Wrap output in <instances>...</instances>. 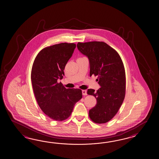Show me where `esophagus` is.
<instances>
[{"label": "esophagus", "mask_w": 159, "mask_h": 159, "mask_svg": "<svg viewBox=\"0 0 159 159\" xmlns=\"http://www.w3.org/2000/svg\"><path fill=\"white\" fill-rule=\"evenodd\" d=\"M82 94L83 95H86L87 94V91L82 90Z\"/></svg>", "instance_id": "esophagus-1"}]
</instances>
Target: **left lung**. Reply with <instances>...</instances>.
<instances>
[{"label":"left lung","mask_w":159,"mask_h":159,"mask_svg":"<svg viewBox=\"0 0 159 159\" xmlns=\"http://www.w3.org/2000/svg\"><path fill=\"white\" fill-rule=\"evenodd\" d=\"M77 47L87 57L90 75L98 76L100 88L89 89L87 94L97 99V104L89 111V116L98 124L107 123L116 115L124 101L125 73L123 61L115 50L102 42L79 43Z\"/></svg>","instance_id":"1"}]
</instances>
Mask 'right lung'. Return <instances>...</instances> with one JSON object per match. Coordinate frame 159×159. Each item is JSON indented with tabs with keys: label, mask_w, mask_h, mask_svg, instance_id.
Wrapping results in <instances>:
<instances>
[{
	"label": "right lung",
	"mask_w": 159,
	"mask_h": 159,
	"mask_svg": "<svg viewBox=\"0 0 159 159\" xmlns=\"http://www.w3.org/2000/svg\"><path fill=\"white\" fill-rule=\"evenodd\" d=\"M75 48V44L67 43L46 47L32 65L31 81L35 98L42 111L53 120L66 119L82 98L81 90L67 89L57 82L63 78L65 66Z\"/></svg>",
	"instance_id": "add662e5"
}]
</instances>
